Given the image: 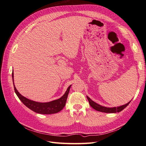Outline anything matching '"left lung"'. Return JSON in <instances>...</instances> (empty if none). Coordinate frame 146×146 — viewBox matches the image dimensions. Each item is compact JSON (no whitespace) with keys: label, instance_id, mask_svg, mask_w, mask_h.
Masks as SVG:
<instances>
[{"label":"left lung","instance_id":"left-lung-1","mask_svg":"<svg viewBox=\"0 0 146 146\" xmlns=\"http://www.w3.org/2000/svg\"><path fill=\"white\" fill-rule=\"evenodd\" d=\"M87 99L89 101L90 105L92 108H93L94 110H97V111H100V112H104V113H118L121 111L123 109H124L127 106L129 105L130 102V101L129 103H127L125 105L120 106V107H113V108H107L105 107H103V106H101L98 104L94 102V101H92L89 97L87 96Z\"/></svg>","mask_w":146,"mask_h":146}]
</instances>
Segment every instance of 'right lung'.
Masks as SVG:
<instances>
[{
    "instance_id": "right-lung-1",
    "label": "right lung",
    "mask_w": 146,
    "mask_h": 146,
    "mask_svg": "<svg viewBox=\"0 0 146 146\" xmlns=\"http://www.w3.org/2000/svg\"><path fill=\"white\" fill-rule=\"evenodd\" d=\"M12 77L13 80V72L12 73ZM13 85H14V82H13ZM70 86L68 87L67 91L65 92V94L61 97V98L47 103L36 102L27 99L25 98V97L22 96L19 92L17 91L15 85L14 89L17 97H18L22 102H23L26 107L30 108L31 110H32V111H35V113L39 114H49L58 113L64 108L66 105V100H67L68 98V96L69 94Z\"/></svg>"
}]
</instances>
